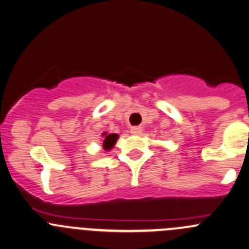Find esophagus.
<instances>
[{"label": "esophagus", "mask_w": 249, "mask_h": 249, "mask_svg": "<svg viewBox=\"0 0 249 249\" xmlns=\"http://www.w3.org/2000/svg\"><path fill=\"white\" fill-rule=\"evenodd\" d=\"M142 132V127L140 126H132L131 127V133H133V135H138V133Z\"/></svg>", "instance_id": "esophagus-1"}]
</instances>
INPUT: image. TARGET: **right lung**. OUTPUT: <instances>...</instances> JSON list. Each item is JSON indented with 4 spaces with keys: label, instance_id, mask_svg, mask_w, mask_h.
<instances>
[{
    "label": "right lung",
    "instance_id": "right-lung-1",
    "mask_svg": "<svg viewBox=\"0 0 249 249\" xmlns=\"http://www.w3.org/2000/svg\"><path fill=\"white\" fill-rule=\"evenodd\" d=\"M104 136V143H103V146L105 150H111L112 148H113V145L116 144L117 140H118V135L117 133H109V135H107V133H103Z\"/></svg>",
    "mask_w": 249,
    "mask_h": 249
}]
</instances>
